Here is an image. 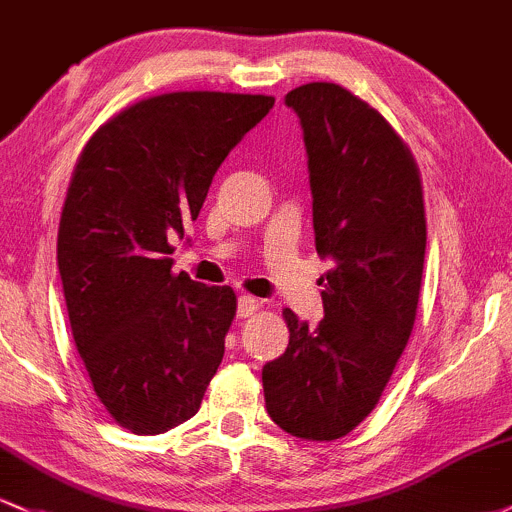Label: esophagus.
Here are the masks:
<instances>
[{
	"instance_id": "34e87169",
	"label": "esophagus",
	"mask_w": 512,
	"mask_h": 512,
	"mask_svg": "<svg viewBox=\"0 0 512 512\" xmlns=\"http://www.w3.org/2000/svg\"><path fill=\"white\" fill-rule=\"evenodd\" d=\"M258 307H261V300L254 298V295H241L239 307H236V315H239L241 320H246V317L256 315Z\"/></svg>"
}]
</instances>
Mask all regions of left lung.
Returning a JSON list of instances; mask_svg holds the SVG:
<instances>
[{
  "instance_id": "1",
  "label": "left lung",
  "mask_w": 512,
  "mask_h": 512,
  "mask_svg": "<svg viewBox=\"0 0 512 512\" xmlns=\"http://www.w3.org/2000/svg\"><path fill=\"white\" fill-rule=\"evenodd\" d=\"M300 117L312 190L324 320L283 310L290 342L263 366L266 410L280 430L332 442L378 405L408 346L420 300L427 219L420 168L383 114L334 82L285 95Z\"/></svg>"
}]
</instances>
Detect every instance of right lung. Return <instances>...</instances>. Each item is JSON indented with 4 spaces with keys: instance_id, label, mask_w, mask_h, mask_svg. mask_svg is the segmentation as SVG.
<instances>
[{
    "instance_id": "add662e5",
    "label": "right lung",
    "mask_w": 512,
    "mask_h": 512,
    "mask_svg": "<svg viewBox=\"0 0 512 512\" xmlns=\"http://www.w3.org/2000/svg\"><path fill=\"white\" fill-rule=\"evenodd\" d=\"M273 97L168 92L90 136L58 227L70 327L119 427L161 434L200 410L236 315L229 285L173 273L170 236L202 210L214 173Z\"/></svg>"
}]
</instances>
